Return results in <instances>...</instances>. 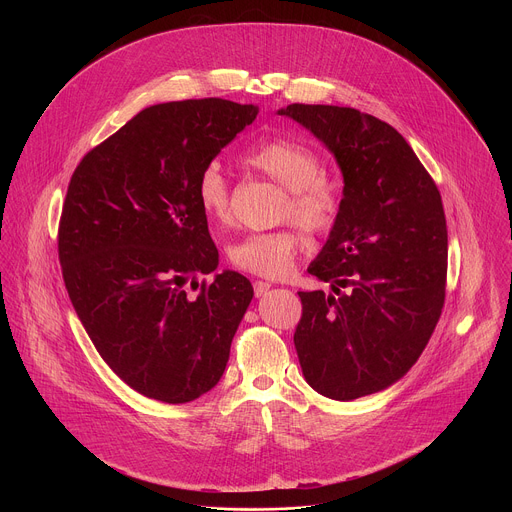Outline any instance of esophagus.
Masks as SVG:
<instances>
[{
  "instance_id": "esophagus-1",
  "label": "esophagus",
  "mask_w": 512,
  "mask_h": 512,
  "mask_svg": "<svg viewBox=\"0 0 512 512\" xmlns=\"http://www.w3.org/2000/svg\"><path fill=\"white\" fill-rule=\"evenodd\" d=\"M253 289H255V296L261 298V296H265L267 291L271 289V283H269V281H255V283H253Z\"/></svg>"
}]
</instances>
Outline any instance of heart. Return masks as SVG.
<instances>
[{
    "label": "heart",
    "instance_id": "heart-1",
    "mask_svg": "<svg viewBox=\"0 0 512 512\" xmlns=\"http://www.w3.org/2000/svg\"><path fill=\"white\" fill-rule=\"evenodd\" d=\"M243 164L285 188L281 202V221H296L314 235H328L342 214L340 190L322 178L324 164L306 145L273 137L265 139L243 156ZM200 210L216 225L231 221V192L225 172L216 164L202 170L196 184ZM302 247V235L296 227H283L267 233H253L229 247V263L251 275L283 277L294 267Z\"/></svg>",
    "mask_w": 512,
    "mask_h": 512
}]
</instances>
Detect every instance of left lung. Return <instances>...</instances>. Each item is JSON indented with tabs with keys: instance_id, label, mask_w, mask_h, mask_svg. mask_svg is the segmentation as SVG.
<instances>
[{
	"instance_id": "8db88e82",
	"label": "left lung",
	"mask_w": 512,
	"mask_h": 512,
	"mask_svg": "<svg viewBox=\"0 0 512 512\" xmlns=\"http://www.w3.org/2000/svg\"><path fill=\"white\" fill-rule=\"evenodd\" d=\"M334 154L342 214L308 273L332 294L298 291L294 344L308 385L352 401L397 383L421 356L446 300L448 227L440 190L389 123L352 107L279 111Z\"/></svg>"
}]
</instances>
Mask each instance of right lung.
<instances>
[{
    "label": "right lung",
    "mask_w": 512,
    "mask_h": 512,
    "mask_svg": "<svg viewBox=\"0 0 512 512\" xmlns=\"http://www.w3.org/2000/svg\"><path fill=\"white\" fill-rule=\"evenodd\" d=\"M257 113L216 97L152 105L70 178L58 225L68 298L109 369L143 397L188 403L225 373L253 285L237 271L196 281L218 265L196 184Z\"/></svg>",
    "instance_id": "add662e5"
}]
</instances>
